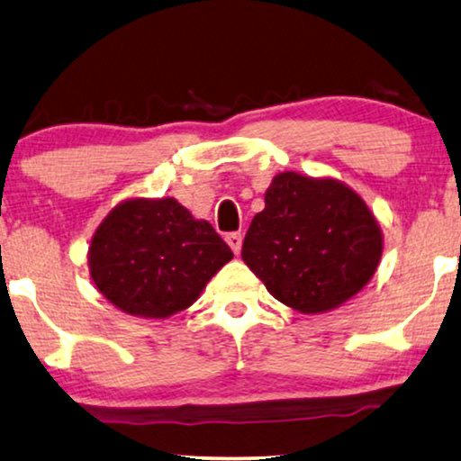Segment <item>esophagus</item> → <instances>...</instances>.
<instances>
[{
  "mask_svg": "<svg viewBox=\"0 0 461 461\" xmlns=\"http://www.w3.org/2000/svg\"><path fill=\"white\" fill-rule=\"evenodd\" d=\"M226 243L230 245V249L235 251V254H241L243 235H241V232H229V235H226Z\"/></svg>",
  "mask_w": 461,
  "mask_h": 461,
  "instance_id": "obj_1",
  "label": "esophagus"
}]
</instances>
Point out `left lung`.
<instances>
[{
    "instance_id": "obj_1",
    "label": "left lung",
    "mask_w": 461,
    "mask_h": 461,
    "mask_svg": "<svg viewBox=\"0 0 461 461\" xmlns=\"http://www.w3.org/2000/svg\"><path fill=\"white\" fill-rule=\"evenodd\" d=\"M264 203L241 258L273 298L304 314L330 312L371 281L384 237L357 191L336 178L281 172Z\"/></svg>"
}]
</instances>
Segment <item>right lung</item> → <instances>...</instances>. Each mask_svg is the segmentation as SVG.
<instances>
[{
  "mask_svg": "<svg viewBox=\"0 0 461 461\" xmlns=\"http://www.w3.org/2000/svg\"><path fill=\"white\" fill-rule=\"evenodd\" d=\"M232 251L174 197H131L106 213L87 249L94 285L119 311L167 319L197 302Z\"/></svg>",
  "mask_w": 461,
  "mask_h": 461,
  "instance_id": "right-lung-1",
  "label": "right lung"
}]
</instances>
